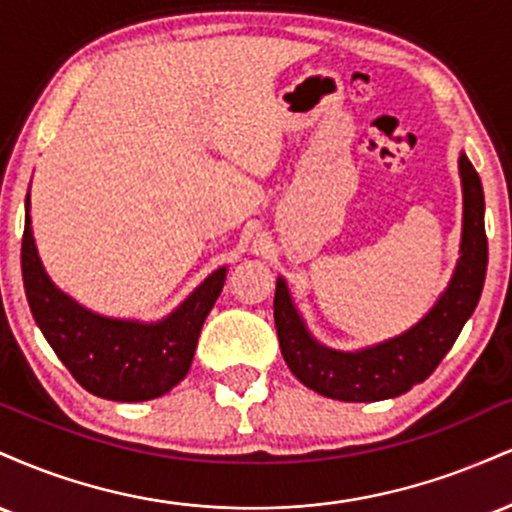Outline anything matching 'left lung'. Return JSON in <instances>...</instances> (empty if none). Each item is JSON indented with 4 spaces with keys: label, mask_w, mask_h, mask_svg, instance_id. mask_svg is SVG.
<instances>
[{
    "label": "left lung",
    "mask_w": 512,
    "mask_h": 512,
    "mask_svg": "<svg viewBox=\"0 0 512 512\" xmlns=\"http://www.w3.org/2000/svg\"><path fill=\"white\" fill-rule=\"evenodd\" d=\"M462 180V240L448 289L416 325L385 342L356 351L320 344L305 327L284 276L276 279L274 325L291 373L317 395L342 402H380L424 383L460 337L477 308L489 264L484 231V190L469 158L457 161Z\"/></svg>",
    "instance_id": "8db88e82"
}]
</instances>
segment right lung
I'll list each match as a JSON object with an SVG mask.
<instances>
[{"instance_id": "add662e5", "label": "right lung", "mask_w": 512, "mask_h": 512, "mask_svg": "<svg viewBox=\"0 0 512 512\" xmlns=\"http://www.w3.org/2000/svg\"><path fill=\"white\" fill-rule=\"evenodd\" d=\"M21 274L35 325L57 358L84 390L113 402L156 399L185 378L204 320L226 281V267H219L173 313L156 322L93 313L57 289L40 262L31 228V187L26 195Z\"/></svg>"}]
</instances>
